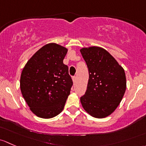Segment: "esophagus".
Segmentation results:
<instances>
[{"mask_svg":"<svg viewBox=\"0 0 146 146\" xmlns=\"http://www.w3.org/2000/svg\"><path fill=\"white\" fill-rule=\"evenodd\" d=\"M76 76H73V77H72V81H73L74 83V82H76Z\"/></svg>","mask_w":146,"mask_h":146,"instance_id":"1","label":"esophagus"}]
</instances>
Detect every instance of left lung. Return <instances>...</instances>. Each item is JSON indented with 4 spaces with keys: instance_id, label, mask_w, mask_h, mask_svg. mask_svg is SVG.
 <instances>
[{
    "instance_id": "8db88e82",
    "label": "left lung",
    "mask_w": 146,
    "mask_h": 146,
    "mask_svg": "<svg viewBox=\"0 0 146 146\" xmlns=\"http://www.w3.org/2000/svg\"><path fill=\"white\" fill-rule=\"evenodd\" d=\"M80 52L89 72L87 90L81 97V103L91 116L105 118L116 110L122 100L127 88L125 72L103 48H82Z\"/></svg>"
}]
</instances>
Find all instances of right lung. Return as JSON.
<instances>
[{"mask_svg": "<svg viewBox=\"0 0 146 146\" xmlns=\"http://www.w3.org/2000/svg\"><path fill=\"white\" fill-rule=\"evenodd\" d=\"M67 48L55 43L45 45L32 55L20 76L22 95L37 117L50 119L64 109L73 82L63 63Z\"/></svg>", "mask_w": 146, "mask_h": 146, "instance_id": "add662e5", "label": "right lung"}]
</instances>
